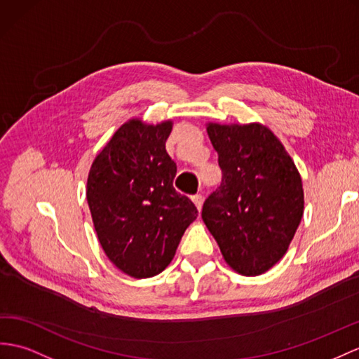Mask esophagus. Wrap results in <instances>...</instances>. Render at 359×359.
I'll list each match as a JSON object with an SVG mask.
<instances>
[{
	"instance_id": "obj_1",
	"label": "esophagus",
	"mask_w": 359,
	"mask_h": 359,
	"mask_svg": "<svg viewBox=\"0 0 359 359\" xmlns=\"http://www.w3.org/2000/svg\"><path fill=\"white\" fill-rule=\"evenodd\" d=\"M191 201H194V204L196 205V208L201 210V207H203V196L194 195V196H191Z\"/></svg>"
}]
</instances>
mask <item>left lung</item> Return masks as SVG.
Masks as SVG:
<instances>
[{
	"mask_svg": "<svg viewBox=\"0 0 359 359\" xmlns=\"http://www.w3.org/2000/svg\"><path fill=\"white\" fill-rule=\"evenodd\" d=\"M222 182L203 207V221L236 273H266L290 248L304 210L300 172L265 125L208 121Z\"/></svg>",
	"mask_w": 359,
	"mask_h": 359,
	"instance_id": "1",
	"label": "left lung"
}]
</instances>
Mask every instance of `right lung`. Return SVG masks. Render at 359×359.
Here are the masks:
<instances>
[{"instance_id": "right-lung-1", "label": "right lung", "mask_w": 359, "mask_h": 359, "mask_svg": "<svg viewBox=\"0 0 359 359\" xmlns=\"http://www.w3.org/2000/svg\"><path fill=\"white\" fill-rule=\"evenodd\" d=\"M172 126V120L151 125L129 118L95 155L86 181L104 255L135 278L168 268L198 216L195 204L173 189L177 164L165 152Z\"/></svg>"}]
</instances>
